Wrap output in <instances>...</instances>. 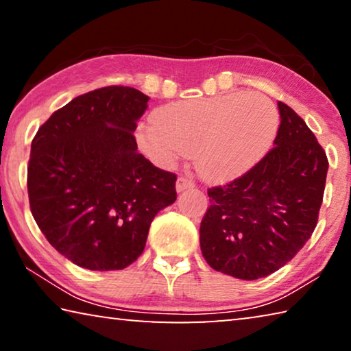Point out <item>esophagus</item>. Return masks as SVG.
Instances as JSON below:
<instances>
[{
	"label": "esophagus",
	"mask_w": 351,
	"mask_h": 351,
	"mask_svg": "<svg viewBox=\"0 0 351 351\" xmlns=\"http://www.w3.org/2000/svg\"><path fill=\"white\" fill-rule=\"evenodd\" d=\"M195 187V182L190 180V178L186 176H180L176 181V190L178 192H182V190L186 189H193Z\"/></svg>",
	"instance_id": "esophagus-1"
}]
</instances>
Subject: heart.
Masks as SVG:
<instances>
[{
	"label": "heart",
	"instance_id": "obj_1",
	"mask_svg": "<svg viewBox=\"0 0 351 351\" xmlns=\"http://www.w3.org/2000/svg\"><path fill=\"white\" fill-rule=\"evenodd\" d=\"M277 132L278 112L268 97L230 93L161 106L152 114V125L138 130V142L162 167L197 152V167L206 180L228 181L251 170Z\"/></svg>",
	"mask_w": 351,
	"mask_h": 351
}]
</instances>
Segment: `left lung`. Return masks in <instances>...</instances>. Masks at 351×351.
I'll return each mask as SVG.
<instances>
[{
    "label": "left lung",
    "mask_w": 351,
    "mask_h": 351,
    "mask_svg": "<svg viewBox=\"0 0 351 351\" xmlns=\"http://www.w3.org/2000/svg\"><path fill=\"white\" fill-rule=\"evenodd\" d=\"M274 147L245 175L207 190L199 245L210 268L241 280L280 269L310 240L328 159L297 112L278 102Z\"/></svg>",
    "instance_id": "1"
}]
</instances>
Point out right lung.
<instances>
[{"mask_svg": "<svg viewBox=\"0 0 351 351\" xmlns=\"http://www.w3.org/2000/svg\"><path fill=\"white\" fill-rule=\"evenodd\" d=\"M148 100L130 86L94 90L57 110L32 141L34 219L80 268H127L144 251L156 213L175 203L176 175L142 156L133 134Z\"/></svg>", "mask_w": 351, "mask_h": 351, "instance_id": "obj_1", "label": "right lung"}]
</instances>
